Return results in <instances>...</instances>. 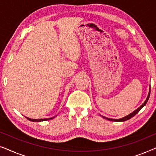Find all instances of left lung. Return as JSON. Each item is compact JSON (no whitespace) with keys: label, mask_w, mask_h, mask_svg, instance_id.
I'll return each instance as SVG.
<instances>
[{"label":"left lung","mask_w":156,"mask_h":156,"mask_svg":"<svg viewBox=\"0 0 156 156\" xmlns=\"http://www.w3.org/2000/svg\"><path fill=\"white\" fill-rule=\"evenodd\" d=\"M150 94H151V87H150V89H149V92H148V97H147L146 99L145 100V101L144 102V104H143L142 105L140 106V107H138V108H137V109H136L135 111H134V112H133L132 113H131V114H129V115H127V116H124V117H123V118L118 119H110V118H107V117L103 116H101V115H100V116H101L102 117V118L106 119H107V120H108V121H125L129 120V119H131L132 117H133L134 116H135V115H136V114H138V113L139 112V111H140V109H141V108H142L143 107H144V106H146V103H147V102H148V99H149V97H150Z\"/></svg>","instance_id":"left-lung-1"}]
</instances>
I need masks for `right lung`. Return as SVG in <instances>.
I'll use <instances>...</instances> for the list:
<instances>
[{
  "mask_svg": "<svg viewBox=\"0 0 156 156\" xmlns=\"http://www.w3.org/2000/svg\"><path fill=\"white\" fill-rule=\"evenodd\" d=\"M55 116L54 117H52V118H48V119H30V118H28V117H26L25 116V118H27V119H28L29 121H33V122H40V121H48V120H50V119H54Z\"/></svg>",
  "mask_w": 156,
  "mask_h": 156,
  "instance_id": "right-lung-1",
  "label": "right lung"
}]
</instances>
